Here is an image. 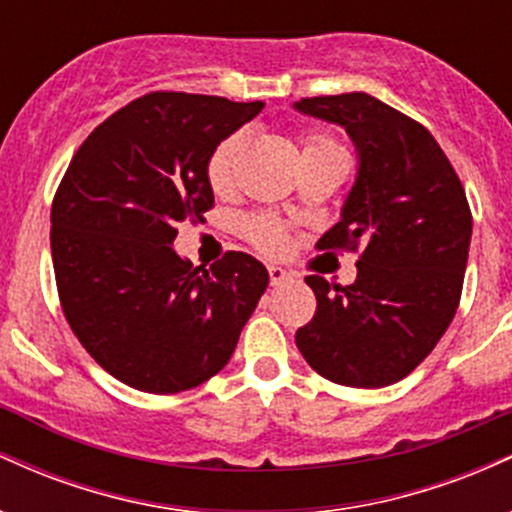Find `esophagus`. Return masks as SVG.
<instances>
[{"mask_svg":"<svg viewBox=\"0 0 512 512\" xmlns=\"http://www.w3.org/2000/svg\"><path fill=\"white\" fill-rule=\"evenodd\" d=\"M291 274L286 272V269L281 267H269V281H272V286H279L284 284V281H289Z\"/></svg>","mask_w":512,"mask_h":512,"instance_id":"esophagus-1","label":"esophagus"}]
</instances>
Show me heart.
Returning a JSON list of instances; mask_svg holds the SVG:
<instances>
[{"instance_id": "b5f03b06", "label": "heart", "mask_w": 512, "mask_h": 512, "mask_svg": "<svg viewBox=\"0 0 512 512\" xmlns=\"http://www.w3.org/2000/svg\"><path fill=\"white\" fill-rule=\"evenodd\" d=\"M245 144H248V132L238 129V132L228 134L216 144L207 161V180L214 192H228L233 185V175H236V163L243 154ZM325 154H342L339 144L327 134H305L303 137V158L305 156H325ZM245 238L255 245L264 255H281L289 243L284 223L269 214H252L243 221Z\"/></svg>"}]
</instances>
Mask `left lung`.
Listing matches in <instances>:
<instances>
[{"instance_id": "8db88e82", "label": "left lung", "mask_w": 512, "mask_h": 512, "mask_svg": "<svg viewBox=\"0 0 512 512\" xmlns=\"http://www.w3.org/2000/svg\"><path fill=\"white\" fill-rule=\"evenodd\" d=\"M296 110L342 125L361 161L342 221L317 240V250L358 252L356 281L305 276L317 308L296 344L332 383L392 385L457 313L472 240L467 195L436 137L368 93L301 98Z\"/></svg>"}]
</instances>
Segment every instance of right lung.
Masks as SVG:
<instances>
[{"mask_svg":"<svg viewBox=\"0 0 512 512\" xmlns=\"http://www.w3.org/2000/svg\"><path fill=\"white\" fill-rule=\"evenodd\" d=\"M262 101L154 91L76 149L50 211L62 313L113 378L151 395L207 383L236 351L269 274L228 250L209 269L173 250L180 221L214 207L207 161Z\"/></svg>","mask_w":512,"mask_h":512,"instance_id":"1","label":"right lung"}]
</instances>
